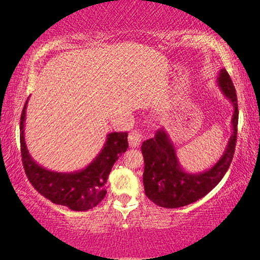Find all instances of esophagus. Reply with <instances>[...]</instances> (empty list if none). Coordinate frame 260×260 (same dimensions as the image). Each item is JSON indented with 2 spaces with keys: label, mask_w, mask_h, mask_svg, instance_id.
<instances>
[{
  "label": "esophagus",
  "mask_w": 260,
  "mask_h": 260,
  "mask_svg": "<svg viewBox=\"0 0 260 260\" xmlns=\"http://www.w3.org/2000/svg\"><path fill=\"white\" fill-rule=\"evenodd\" d=\"M143 139V135L141 133V131L135 129L132 132V133L128 135V141H129V146L132 148H136L139 147V144L141 143V141Z\"/></svg>",
  "instance_id": "esophagus-1"
}]
</instances>
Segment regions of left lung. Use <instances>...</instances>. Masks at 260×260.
<instances>
[{
    "instance_id": "8db88e82",
    "label": "left lung",
    "mask_w": 260,
    "mask_h": 260,
    "mask_svg": "<svg viewBox=\"0 0 260 260\" xmlns=\"http://www.w3.org/2000/svg\"><path fill=\"white\" fill-rule=\"evenodd\" d=\"M217 82L223 95L234 107L232 118L233 133L223 155L210 170L201 173H188L183 171L172 141L164 128L158 129L152 139L142 143L144 191L148 199L158 206L175 209L199 201L221 181L230 169L237 138V98L235 87L225 69L220 70Z\"/></svg>"
}]
</instances>
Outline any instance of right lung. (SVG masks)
<instances>
[{"mask_svg":"<svg viewBox=\"0 0 260 260\" xmlns=\"http://www.w3.org/2000/svg\"><path fill=\"white\" fill-rule=\"evenodd\" d=\"M27 101L20 117V151L29 182L35 190L55 204L68 206L73 211L95 208L107 193L108 177L113 164L128 148L127 133L113 132L108 134L102 151L85 169L71 173L54 172L38 165L26 148L24 124Z\"/></svg>","mask_w":260,"mask_h":260,"instance_id":"obj_1","label":"right lung"}]
</instances>
